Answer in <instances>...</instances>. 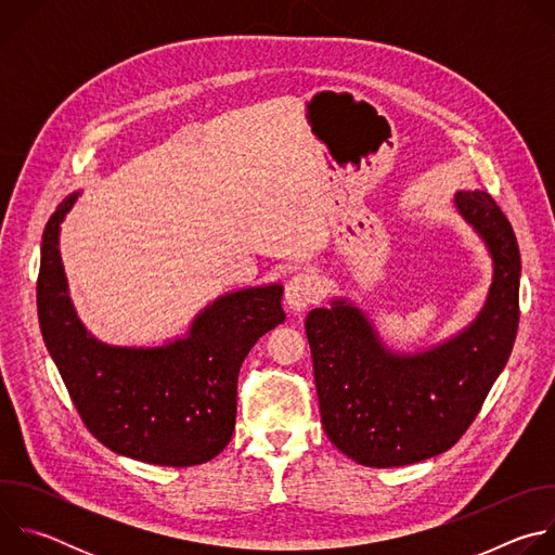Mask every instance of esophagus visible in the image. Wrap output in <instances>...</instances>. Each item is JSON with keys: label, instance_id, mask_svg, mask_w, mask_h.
Masks as SVG:
<instances>
[{"label": "esophagus", "instance_id": "34e87169", "mask_svg": "<svg viewBox=\"0 0 555 555\" xmlns=\"http://www.w3.org/2000/svg\"><path fill=\"white\" fill-rule=\"evenodd\" d=\"M321 292H323L321 276L313 270H302L289 279V283L285 287V300H287L289 309L302 311L305 307L319 300Z\"/></svg>", "mask_w": 555, "mask_h": 555}]
</instances>
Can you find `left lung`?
Instances as JSON below:
<instances>
[{"label": "left lung", "mask_w": 555, "mask_h": 555, "mask_svg": "<svg viewBox=\"0 0 555 555\" xmlns=\"http://www.w3.org/2000/svg\"><path fill=\"white\" fill-rule=\"evenodd\" d=\"M454 204L494 259L488 302L456 338L424 353L398 356L379 343L366 315L345 300L307 313L305 334L323 428L360 465L398 467L452 448L509 360L520 315L516 234L486 191H461Z\"/></svg>", "instance_id": "1"}]
</instances>
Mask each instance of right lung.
I'll return each mask as SVG.
<instances>
[{"instance_id": "obj_1", "label": "right lung", "mask_w": 555, "mask_h": 555, "mask_svg": "<svg viewBox=\"0 0 555 555\" xmlns=\"http://www.w3.org/2000/svg\"><path fill=\"white\" fill-rule=\"evenodd\" d=\"M65 197L41 242L37 309L43 343L88 430L135 461L189 467L215 459L236 420V377L255 343L285 321L283 287H250L217 298L167 347H109L76 319L59 257Z\"/></svg>"}]
</instances>
